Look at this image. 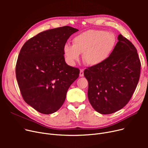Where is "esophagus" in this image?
Listing matches in <instances>:
<instances>
[{
    "label": "esophagus",
    "instance_id": "esophagus-1",
    "mask_svg": "<svg viewBox=\"0 0 148 148\" xmlns=\"http://www.w3.org/2000/svg\"><path fill=\"white\" fill-rule=\"evenodd\" d=\"M80 77H83L84 76V72H83V69H81L80 71Z\"/></svg>",
    "mask_w": 148,
    "mask_h": 148
}]
</instances>
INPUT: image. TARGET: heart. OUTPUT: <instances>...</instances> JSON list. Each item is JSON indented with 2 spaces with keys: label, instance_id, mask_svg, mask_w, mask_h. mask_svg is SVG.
<instances>
[{
  "label": "heart",
  "instance_id": "1",
  "mask_svg": "<svg viewBox=\"0 0 148 148\" xmlns=\"http://www.w3.org/2000/svg\"><path fill=\"white\" fill-rule=\"evenodd\" d=\"M73 44H65L63 53L65 61L74 65L83 54L84 63L90 66L104 64L112 54L116 45V38L111 32L102 30H90L75 36Z\"/></svg>",
  "mask_w": 148,
  "mask_h": 148
}]
</instances>
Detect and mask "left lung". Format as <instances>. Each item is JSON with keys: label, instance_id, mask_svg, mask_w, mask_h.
<instances>
[{"label": "left lung", "instance_id": "8db88e82", "mask_svg": "<svg viewBox=\"0 0 148 148\" xmlns=\"http://www.w3.org/2000/svg\"><path fill=\"white\" fill-rule=\"evenodd\" d=\"M118 40L107 61L84 71L89 102L95 110L103 114L113 113L126 106L140 74V61L134 45L121 34Z\"/></svg>", "mask_w": 148, "mask_h": 148}]
</instances>
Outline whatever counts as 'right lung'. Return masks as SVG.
<instances>
[{
    "label": "right lung",
    "mask_w": 148,
    "mask_h": 148,
    "mask_svg": "<svg viewBox=\"0 0 148 148\" xmlns=\"http://www.w3.org/2000/svg\"><path fill=\"white\" fill-rule=\"evenodd\" d=\"M79 31L70 26L49 29L23 45L15 74L25 101L38 112L49 114L63 105L68 89L79 77L78 68L68 65L64 45Z\"/></svg>",
    "instance_id": "1"
}]
</instances>
